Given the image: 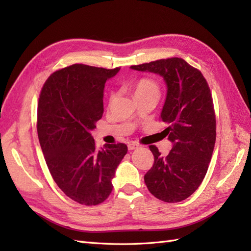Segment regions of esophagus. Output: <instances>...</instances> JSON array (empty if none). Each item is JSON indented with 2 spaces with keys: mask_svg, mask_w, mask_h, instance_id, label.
<instances>
[{
  "mask_svg": "<svg viewBox=\"0 0 251 251\" xmlns=\"http://www.w3.org/2000/svg\"><path fill=\"white\" fill-rule=\"evenodd\" d=\"M139 148V146L136 142H130L127 144V149L130 150V151H133V150H136V149H138Z\"/></svg>",
  "mask_w": 251,
  "mask_h": 251,
  "instance_id": "1",
  "label": "esophagus"
}]
</instances>
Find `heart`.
<instances>
[{
  "instance_id": "b5f03b06",
  "label": "heart",
  "mask_w": 251,
  "mask_h": 251,
  "mask_svg": "<svg viewBox=\"0 0 251 251\" xmlns=\"http://www.w3.org/2000/svg\"><path fill=\"white\" fill-rule=\"evenodd\" d=\"M159 89L157 83L148 78H142L136 82L135 85V96L136 95H146V94H158ZM114 97V94H112L111 98Z\"/></svg>"
}]
</instances>
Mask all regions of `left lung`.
I'll list each match as a JSON object with an SVG mask.
<instances>
[{"label":"left lung","instance_id":"obj_1","mask_svg":"<svg viewBox=\"0 0 251 251\" xmlns=\"http://www.w3.org/2000/svg\"><path fill=\"white\" fill-rule=\"evenodd\" d=\"M131 69L160 75L168 88L160 118L170 126L164 132L173 148L162 157L155 146L150 147L154 164L144 175V182L159 200H185L200 186L215 148L216 115L207 81L198 69L179 57L131 66Z\"/></svg>","mask_w":251,"mask_h":251}]
</instances>
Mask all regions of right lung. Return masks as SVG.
Instances as JSON below:
<instances>
[{"label":"right lung","instance_id":"add662e5","mask_svg":"<svg viewBox=\"0 0 251 251\" xmlns=\"http://www.w3.org/2000/svg\"><path fill=\"white\" fill-rule=\"evenodd\" d=\"M120 68L75 64L51 74L37 105V135L53 180L79 204L97 205L110 196L124 143L97 150L91 131L102 117L103 89Z\"/></svg>","mask_w":251,"mask_h":251}]
</instances>
